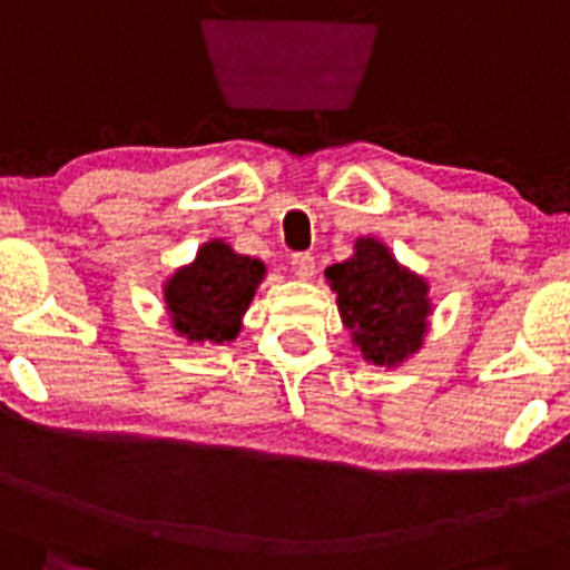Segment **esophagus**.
<instances>
[{
    "instance_id": "esophagus-1",
    "label": "esophagus",
    "mask_w": 570,
    "mask_h": 570,
    "mask_svg": "<svg viewBox=\"0 0 570 570\" xmlns=\"http://www.w3.org/2000/svg\"><path fill=\"white\" fill-rule=\"evenodd\" d=\"M292 271H294V276L302 278V281L313 278V273H315V257L307 255V252H299V255L292 257Z\"/></svg>"
}]
</instances>
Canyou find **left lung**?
<instances>
[{"mask_svg":"<svg viewBox=\"0 0 570 570\" xmlns=\"http://www.w3.org/2000/svg\"><path fill=\"white\" fill-rule=\"evenodd\" d=\"M352 344L368 365L400 368L421 352L434 313L431 286L376 236H360L347 261L323 271Z\"/></svg>","mask_w":570,"mask_h":570,"instance_id":"8db88e82","label":"left lung"}]
</instances>
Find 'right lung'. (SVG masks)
Returning a JSON list of instances; mask_svg holds the SVG:
<instances>
[{
    "label": "right lung",
    "mask_w": 570,
    "mask_h": 570,
    "mask_svg": "<svg viewBox=\"0 0 570 570\" xmlns=\"http://www.w3.org/2000/svg\"><path fill=\"white\" fill-rule=\"evenodd\" d=\"M265 276L257 257L239 255L226 239L205 242L191 263L163 281L173 331L189 344L234 342Z\"/></svg>",
    "instance_id": "right-lung-1"
}]
</instances>
